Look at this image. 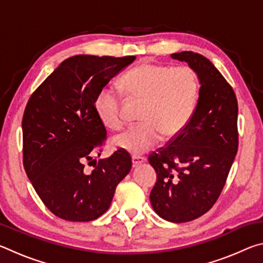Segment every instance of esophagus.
<instances>
[{"label": "esophagus", "mask_w": 263, "mask_h": 263, "mask_svg": "<svg viewBox=\"0 0 263 263\" xmlns=\"http://www.w3.org/2000/svg\"><path fill=\"white\" fill-rule=\"evenodd\" d=\"M145 161V158L139 157V155H133L132 157V164L133 167H137L138 164H140Z\"/></svg>", "instance_id": "1"}]
</instances>
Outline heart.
Listing matches in <instances>:
<instances>
[{
	"instance_id": "obj_1",
	"label": "heart",
	"mask_w": 263,
	"mask_h": 263,
	"mask_svg": "<svg viewBox=\"0 0 263 263\" xmlns=\"http://www.w3.org/2000/svg\"><path fill=\"white\" fill-rule=\"evenodd\" d=\"M122 86L132 100L144 101L142 122L114 138L116 146L135 155L152 148L162 136L169 139L180 135L193 118L199 96L198 77L189 66L144 62L124 75ZM94 108L106 127L121 130L125 125V101L114 86L100 89Z\"/></svg>"
}]
</instances>
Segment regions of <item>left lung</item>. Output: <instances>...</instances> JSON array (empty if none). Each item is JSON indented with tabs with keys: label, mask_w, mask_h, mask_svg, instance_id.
I'll list each match as a JSON object with an SVG mask.
<instances>
[{
	"label": "left lung",
	"mask_w": 263,
	"mask_h": 263,
	"mask_svg": "<svg viewBox=\"0 0 263 263\" xmlns=\"http://www.w3.org/2000/svg\"><path fill=\"white\" fill-rule=\"evenodd\" d=\"M172 58L188 62L201 88L188 126L149 154L158 177L149 198L163 219L185 222L210 210L226 183L238 152V101L205 57L184 51Z\"/></svg>",
	"instance_id": "1"
}]
</instances>
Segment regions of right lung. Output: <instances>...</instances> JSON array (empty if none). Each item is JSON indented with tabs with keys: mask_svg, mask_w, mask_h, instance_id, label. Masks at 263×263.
<instances>
[{
	"mask_svg": "<svg viewBox=\"0 0 263 263\" xmlns=\"http://www.w3.org/2000/svg\"><path fill=\"white\" fill-rule=\"evenodd\" d=\"M135 59L68 58L30 96L22 119L23 166L43 203L61 219H97L131 171V157L122 149L96 161L108 136L94 102L100 89ZM86 164L93 166L91 172Z\"/></svg>",
	"mask_w": 263,
	"mask_h": 263,
	"instance_id": "add662e5",
	"label": "right lung"
}]
</instances>
